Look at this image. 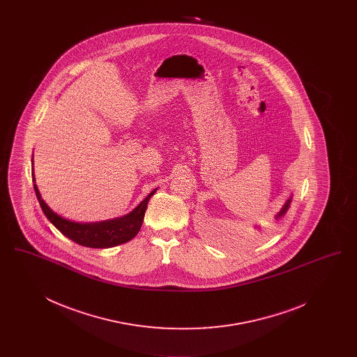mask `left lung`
<instances>
[{"mask_svg":"<svg viewBox=\"0 0 357 357\" xmlns=\"http://www.w3.org/2000/svg\"><path fill=\"white\" fill-rule=\"evenodd\" d=\"M289 204H290V199H289L288 202L287 204H284V207H282V210L277 214V218H280V217H282L285 213H287V210H288Z\"/></svg>","mask_w":357,"mask_h":357,"instance_id":"1","label":"left lung"}]
</instances>
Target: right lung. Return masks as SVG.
I'll return each instance as SVG.
<instances>
[{
  "label": "right lung",
  "instance_id": "right-lung-1",
  "mask_svg": "<svg viewBox=\"0 0 357 357\" xmlns=\"http://www.w3.org/2000/svg\"><path fill=\"white\" fill-rule=\"evenodd\" d=\"M32 178L34 182L33 172H32ZM33 187L38 204L41 206L45 217L56 226V229H59L66 237L72 239L73 242L82 246L96 248V249L112 248L120 243H126L135 237L144 220L147 204L153 197V192L156 191L155 188L134 211H131L130 214L121 218L112 220V221L98 222V223H76L53 213L48 207V204H45L44 199L41 198L36 183H33Z\"/></svg>",
  "mask_w": 357,
  "mask_h": 357
}]
</instances>
